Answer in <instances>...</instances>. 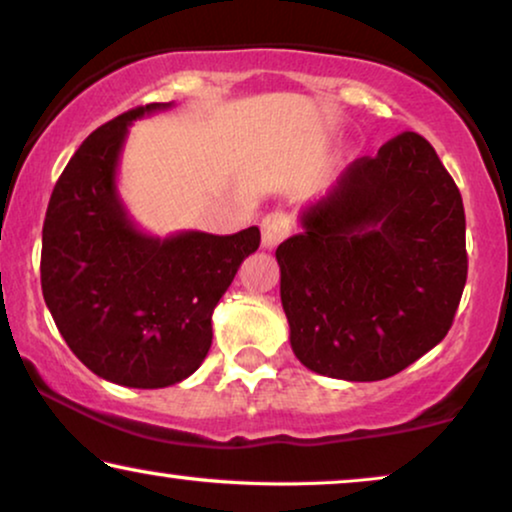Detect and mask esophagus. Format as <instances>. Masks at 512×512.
I'll list each match as a JSON object with an SVG mask.
<instances>
[{"label":"esophagus","mask_w":512,"mask_h":512,"mask_svg":"<svg viewBox=\"0 0 512 512\" xmlns=\"http://www.w3.org/2000/svg\"><path fill=\"white\" fill-rule=\"evenodd\" d=\"M290 217L283 213H269L262 220V245L264 248H276L278 243L290 236Z\"/></svg>","instance_id":"34e87169"}]
</instances>
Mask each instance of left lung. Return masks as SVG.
<instances>
[{"label":"left lung","mask_w":512,"mask_h":512,"mask_svg":"<svg viewBox=\"0 0 512 512\" xmlns=\"http://www.w3.org/2000/svg\"><path fill=\"white\" fill-rule=\"evenodd\" d=\"M276 250L290 346L311 372L393 377L452 327L466 215L431 142L405 131L344 170Z\"/></svg>","instance_id":"1"}]
</instances>
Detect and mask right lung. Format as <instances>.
Here are the masks:
<instances>
[{
	"label": "right lung",
	"instance_id": "add662e5",
	"mask_svg": "<svg viewBox=\"0 0 512 512\" xmlns=\"http://www.w3.org/2000/svg\"><path fill=\"white\" fill-rule=\"evenodd\" d=\"M173 102L107 121L81 142L53 187L42 231V292L60 335L98 377L163 388L199 370L213 311L260 229L231 236L138 229L117 189L128 126Z\"/></svg>",
	"mask_w": 512,
	"mask_h": 512
}]
</instances>
